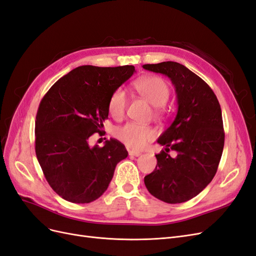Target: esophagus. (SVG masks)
I'll return each instance as SVG.
<instances>
[{"label":"esophagus","mask_w":256,"mask_h":256,"mask_svg":"<svg viewBox=\"0 0 256 256\" xmlns=\"http://www.w3.org/2000/svg\"><path fill=\"white\" fill-rule=\"evenodd\" d=\"M129 156H134V157H138L141 156V152H134V150H129Z\"/></svg>","instance_id":"1"}]
</instances>
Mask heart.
<instances>
[{
  "label": "heart",
  "instance_id": "obj_1",
  "mask_svg": "<svg viewBox=\"0 0 256 256\" xmlns=\"http://www.w3.org/2000/svg\"><path fill=\"white\" fill-rule=\"evenodd\" d=\"M134 88L147 102H150L152 106H156L154 114L159 115L161 113L162 106H164L170 97V85L168 82L156 76H144L138 79L134 83ZM128 104V98L126 92L122 88H118L114 90L109 99L108 109L114 118H120L126 112ZM115 136L125 144L128 148L131 150H142L147 144L152 141L154 132V130L144 125H138L136 122H128L115 130Z\"/></svg>",
  "mask_w": 256,
  "mask_h": 256
}]
</instances>
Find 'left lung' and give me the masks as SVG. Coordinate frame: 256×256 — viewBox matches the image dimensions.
Here are the masks:
<instances>
[{
	"label": "left lung",
	"mask_w": 256,
	"mask_h": 256,
	"mask_svg": "<svg viewBox=\"0 0 256 256\" xmlns=\"http://www.w3.org/2000/svg\"><path fill=\"white\" fill-rule=\"evenodd\" d=\"M146 70L171 79L177 96V114L159 138L166 150L156 154L157 166L144 177L152 196L168 204L196 196L212 180L224 146L220 104L209 85L176 62L143 65ZM170 149L178 154L172 158Z\"/></svg>",
	"instance_id": "1"
}]
</instances>
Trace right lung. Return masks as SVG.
Listing matches in <instances>:
<instances>
[{"mask_svg": "<svg viewBox=\"0 0 256 256\" xmlns=\"http://www.w3.org/2000/svg\"><path fill=\"white\" fill-rule=\"evenodd\" d=\"M136 72L134 66L76 67L54 83L38 106L35 152L50 187L68 202L90 203L104 194L116 164L127 158L115 138L90 146L108 118L114 90Z\"/></svg>", "mask_w": 256, "mask_h": 256, "instance_id": "add662e5", "label": "right lung"}]
</instances>
